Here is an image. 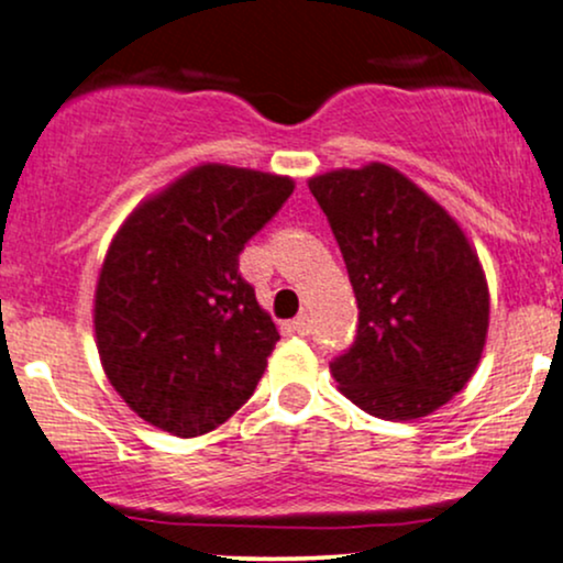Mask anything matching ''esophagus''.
<instances>
[{
    "instance_id": "obj_1",
    "label": "esophagus",
    "mask_w": 563,
    "mask_h": 563,
    "mask_svg": "<svg viewBox=\"0 0 563 563\" xmlns=\"http://www.w3.org/2000/svg\"><path fill=\"white\" fill-rule=\"evenodd\" d=\"M290 328L299 335H309V331H312V320H309L307 314H299V318L290 322Z\"/></svg>"
}]
</instances>
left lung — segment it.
Masks as SVG:
<instances>
[{
    "label": "left lung",
    "instance_id": "obj_1",
    "mask_svg": "<svg viewBox=\"0 0 563 563\" xmlns=\"http://www.w3.org/2000/svg\"><path fill=\"white\" fill-rule=\"evenodd\" d=\"M357 296V335L333 357L339 389L384 421H412L479 365L489 290L474 249L437 200L386 164L309 179Z\"/></svg>",
    "mask_w": 563,
    "mask_h": 563
}]
</instances>
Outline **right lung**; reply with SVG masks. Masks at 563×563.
Instances as JSON below:
<instances>
[{"instance_id":"obj_1","label":"right lung","mask_w":563,"mask_h":563,"mask_svg":"<svg viewBox=\"0 0 563 563\" xmlns=\"http://www.w3.org/2000/svg\"><path fill=\"white\" fill-rule=\"evenodd\" d=\"M290 192L288 177L206 164L115 232L95 294L97 352L142 421L198 437L254 394L280 333L238 256Z\"/></svg>"}]
</instances>
